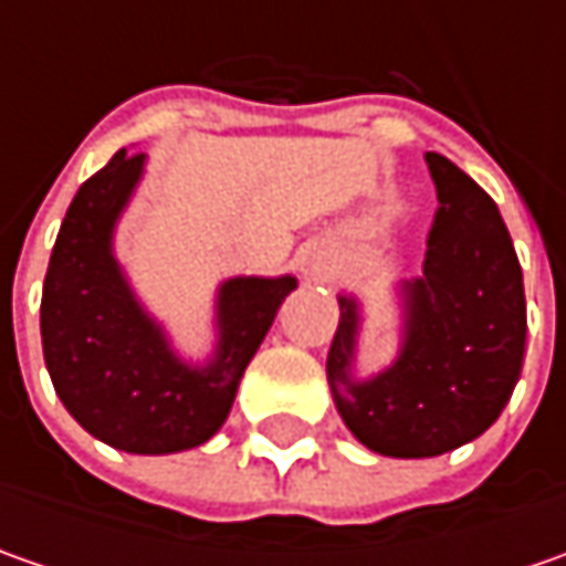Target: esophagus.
Wrapping results in <instances>:
<instances>
[{
    "mask_svg": "<svg viewBox=\"0 0 566 566\" xmlns=\"http://www.w3.org/2000/svg\"><path fill=\"white\" fill-rule=\"evenodd\" d=\"M308 268H312V273H317V276H327V264H324L321 258H312V264H308Z\"/></svg>",
    "mask_w": 566,
    "mask_h": 566,
    "instance_id": "obj_1",
    "label": "esophagus"
}]
</instances>
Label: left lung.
I'll return each mask as SVG.
<instances>
[{
  "instance_id": "8db88e82",
  "label": "left lung",
  "mask_w": 566,
  "mask_h": 566,
  "mask_svg": "<svg viewBox=\"0 0 566 566\" xmlns=\"http://www.w3.org/2000/svg\"><path fill=\"white\" fill-rule=\"evenodd\" d=\"M438 186L419 280L406 283L400 359L353 380L359 308L339 295L327 380L339 416L384 457H438L469 444L511 400L526 349L523 271L501 210L460 166L424 154Z\"/></svg>"
}]
</instances>
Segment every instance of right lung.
I'll return each mask as SVG.
<instances>
[{
	"label": "right lung",
	"instance_id": "right-lung-1",
	"mask_svg": "<svg viewBox=\"0 0 566 566\" xmlns=\"http://www.w3.org/2000/svg\"><path fill=\"white\" fill-rule=\"evenodd\" d=\"M142 169L144 154L119 150L77 188L43 280L40 334L55 394L84 431L128 453H176L205 444L227 422L245 365L295 276L223 283L217 356L188 368L144 315L109 251Z\"/></svg>",
	"mask_w": 566,
	"mask_h": 566
}]
</instances>
